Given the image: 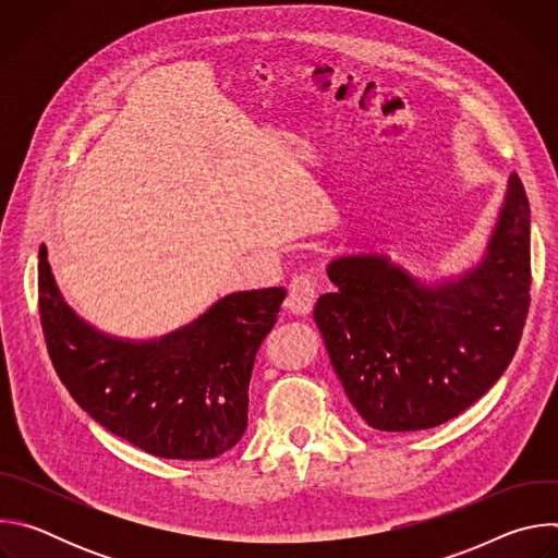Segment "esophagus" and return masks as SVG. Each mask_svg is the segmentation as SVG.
I'll return each mask as SVG.
<instances>
[{"instance_id":"34e87169","label":"esophagus","mask_w":558,"mask_h":558,"mask_svg":"<svg viewBox=\"0 0 558 558\" xmlns=\"http://www.w3.org/2000/svg\"><path fill=\"white\" fill-rule=\"evenodd\" d=\"M317 293V282L308 274H298L289 282V295H287V308L298 315H306L313 308Z\"/></svg>"}]
</instances>
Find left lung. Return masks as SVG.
I'll return each instance as SVG.
<instances>
[{"instance_id": "1", "label": "left lung", "mask_w": 558, "mask_h": 558, "mask_svg": "<svg viewBox=\"0 0 558 558\" xmlns=\"http://www.w3.org/2000/svg\"><path fill=\"white\" fill-rule=\"evenodd\" d=\"M315 304L331 364L375 430H426L470 409L512 362L530 308V203L517 174L480 267L424 287L377 254L329 265Z\"/></svg>"}]
</instances>
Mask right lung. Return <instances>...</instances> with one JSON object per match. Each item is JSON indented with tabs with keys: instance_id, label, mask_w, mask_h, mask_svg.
I'll list each match as a JSON object with an SVG mask.
<instances>
[{
	"instance_id": "1",
	"label": "right lung",
	"mask_w": 558,
	"mask_h": 558,
	"mask_svg": "<svg viewBox=\"0 0 558 558\" xmlns=\"http://www.w3.org/2000/svg\"><path fill=\"white\" fill-rule=\"evenodd\" d=\"M39 317L50 362L95 422L166 459H214L247 428L256 353L282 287L231 293L190 327L145 344L112 340L70 311L39 250Z\"/></svg>"
}]
</instances>
